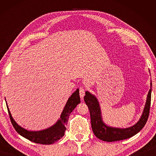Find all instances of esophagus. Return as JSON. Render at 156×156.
<instances>
[{
    "mask_svg": "<svg viewBox=\"0 0 156 156\" xmlns=\"http://www.w3.org/2000/svg\"><path fill=\"white\" fill-rule=\"evenodd\" d=\"M79 93H80V96L82 99L83 98V97L84 96V89H83V87H81L80 88V91H79Z\"/></svg>",
    "mask_w": 156,
    "mask_h": 156,
    "instance_id": "esophagus-1",
    "label": "esophagus"
}]
</instances>
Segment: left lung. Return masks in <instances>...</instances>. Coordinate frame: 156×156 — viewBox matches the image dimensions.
Masks as SVG:
<instances>
[{
    "instance_id": "left-lung-1",
    "label": "left lung",
    "mask_w": 156,
    "mask_h": 156,
    "mask_svg": "<svg viewBox=\"0 0 156 156\" xmlns=\"http://www.w3.org/2000/svg\"><path fill=\"white\" fill-rule=\"evenodd\" d=\"M150 85L151 86L147 94L146 103L140 118L135 125L127 128L113 127L106 125L102 120L101 109L97 98L94 94L87 91L84 97V100L88 106L90 112L91 128L94 135L101 140L115 142L131 138L132 136L138 133L144 127L149 118L151 99V80Z\"/></svg>"
}]
</instances>
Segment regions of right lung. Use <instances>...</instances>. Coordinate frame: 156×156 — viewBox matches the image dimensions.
Returning <instances> with one entry per match:
<instances>
[{
  "label": "right lung",
  "mask_w": 156,
  "mask_h": 156,
  "mask_svg": "<svg viewBox=\"0 0 156 156\" xmlns=\"http://www.w3.org/2000/svg\"><path fill=\"white\" fill-rule=\"evenodd\" d=\"M79 103H80V98L79 89H77L68 98L60 117L57 122L49 128L40 131H29L18 125L13 118L7 104V107L12 125L20 136L37 144H51L59 140L65 135V130L67 129L65 126L67 124L69 116Z\"/></svg>",
  "instance_id": "obj_1"
}]
</instances>
